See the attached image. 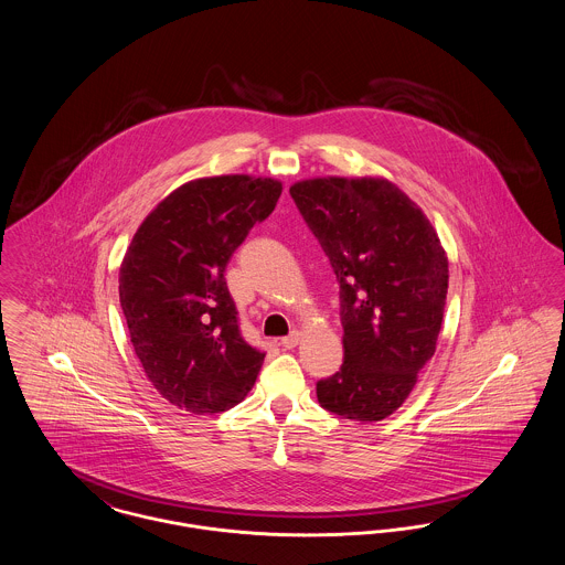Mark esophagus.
<instances>
[{
	"label": "esophagus",
	"instance_id": "esophagus-1",
	"mask_svg": "<svg viewBox=\"0 0 565 565\" xmlns=\"http://www.w3.org/2000/svg\"><path fill=\"white\" fill-rule=\"evenodd\" d=\"M298 341H300V332H298V330H292L288 337H284V339L279 341V345H281V348H286V350H292V348L298 345Z\"/></svg>",
	"mask_w": 565,
	"mask_h": 565
}]
</instances>
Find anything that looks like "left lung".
Wrapping results in <instances>:
<instances>
[{
  "label": "left lung",
  "instance_id": "1",
  "mask_svg": "<svg viewBox=\"0 0 565 565\" xmlns=\"http://www.w3.org/2000/svg\"><path fill=\"white\" fill-rule=\"evenodd\" d=\"M290 194L341 286L345 360L318 381V401L343 419L381 422L436 351L447 254L422 207L385 178H313Z\"/></svg>",
  "mask_w": 565,
  "mask_h": 565
}]
</instances>
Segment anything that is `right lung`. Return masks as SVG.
Listing matches in <instances>:
<instances>
[{
	"label": "right lung",
	"mask_w": 565,
	"mask_h": 565,
	"mask_svg": "<svg viewBox=\"0 0 565 565\" xmlns=\"http://www.w3.org/2000/svg\"><path fill=\"white\" fill-rule=\"evenodd\" d=\"M281 182L215 175L182 184L139 224L118 275L135 353L164 401L192 415L242 403L265 353L243 341L224 270Z\"/></svg>",
	"instance_id": "add662e5"
}]
</instances>
